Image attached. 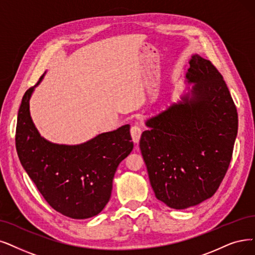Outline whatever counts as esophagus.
Segmentation results:
<instances>
[{
    "mask_svg": "<svg viewBox=\"0 0 255 255\" xmlns=\"http://www.w3.org/2000/svg\"><path fill=\"white\" fill-rule=\"evenodd\" d=\"M141 134H142V129L138 126L131 127L130 135H131V138H133V141L135 142V143H138V142H139Z\"/></svg>",
    "mask_w": 255,
    "mask_h": 255,
    "instance_id": "34e87169",
    "label": "esophagus"
}]
</instances>
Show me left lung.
<instances>
[{
  "mask_svg": "<svg viewBox=\"0 0 255 255\" xmlns=\"http://www.w3.org/2000/svg\"><path fill=\"white\" fill-rule=\"evenodd\" d=\"M187 93L150 117L140 138L152 190L174 209L196 206L218 190L238 135V112L223 76L193 54Z\"/></svg>",
  "mask_w": 255,
  "mask_h": 255,
  "instance_id": "1",
  "label": "left lung"
}]
</instances>
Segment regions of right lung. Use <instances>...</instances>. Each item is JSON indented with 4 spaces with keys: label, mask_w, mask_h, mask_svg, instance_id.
Masks as SVG:
<instances>
[{
    "label": "right lung",
    "mask_w": 255,
    "mask_h": 255,
    "mask_svg": "<svg viewBox=\"0 0 255 255\" xmlns=\"http://www.w3.org/2000/svg\"><path fill=\"white\" fill-rule=\"evenodd\" d=\"M36 86L26 91L17 113L18 159L53 209L71 219L92 218L108 204L119 163L134 147L129 125L77 145L52 143L40 136L30 116L29 101Z\"/></svg>",
    "instance_id": "right-lung-1"
}]
</instances>
